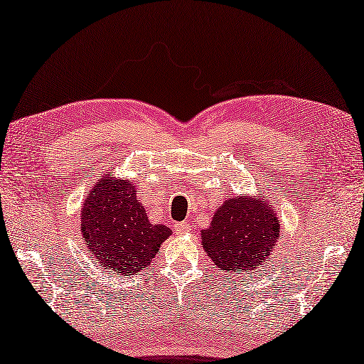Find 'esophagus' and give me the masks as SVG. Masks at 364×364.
I'll list each match as a JSON object with an SVG mask.
<instances>
[{
	"label": "esophagus",
	"instance_id": "esophagus-1",
	"mask_svg": "<svg viewBox=\"0 0 364 364\" xmlns=\"http://www.w3.org/2000/svg\"><path fill=\"white\" fill-rule=\"evenodd\" d=\"M175 231L176 235H184L188 233V231H191V223L189 222H176L175 223Z\"/></svg>",
	"mask_w": 364,
	"mask_h": 364
}]
</instances>
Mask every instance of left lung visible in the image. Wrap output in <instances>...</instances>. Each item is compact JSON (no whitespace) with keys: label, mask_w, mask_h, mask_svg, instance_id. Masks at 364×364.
Returning <instances> with one entry per match:
<instances>
[{"label":"left lung","mask_w":364,"mask_h":364,"mask_svg":"<svg viewBox=\"0 0 364 364\" xmlns=\"http://www.w3.org/2000/svg\"><path fill=\"white\" fill-rule=\"evenodd\" d=\"M264 198H227L215 210L211 225L202 230L203 249L222 272H249L272 255L280 222Z\"/></svg>","instance_id":"1"}]
</instances>
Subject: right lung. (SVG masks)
I'll use <instances>...</instances> for the list:
<instances>
[{"mask_svg": "<svg viewBox=\"0 0 364 364\" xmlns=\"http://www.w3.org/2000/svg\"><path fill=\"white\" fill-rule=\"evenodd\" d=\"M136 192L128 180L106 176L92 188L81 210V235L87 249L100 266L120 275L149 267L172 235L168 227L149 220Z\"/></svg>", "mask_w": 364, "mask_h": 364, "instance_id": "right-lung-1", "label": "right lung"}]
</instances>
